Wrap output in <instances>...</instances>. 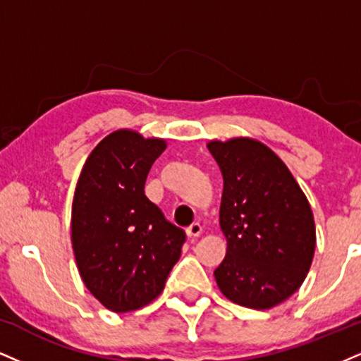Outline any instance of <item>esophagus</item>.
Here are the masks:
<instances>
[{"instance_id": "esophagus-1", "label": "esophagus", "mask_w": 361, "mask_h": 361, "mask_svg": "<svg viewBox=\"0 0 361 361\" xmlns=\"http://www.w3.org/2000/svg\"><path fill=\"white\" fill-rule=\"evenodd\" d=\"M185 233H188V235H189L190 239L199 238V235H201V233H202V226L199 224V222H194L192 226H189V228L185 229Z\"/></svg>"}]
</instances>
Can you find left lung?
Masks as SVG:
<instances>
[{"label": "left lung", "instance_id": "left-lung-1", "mask_svg": "<svg viewBox=\"0 0 361 361\" xmlns=\"http://www.w3.org/2000/svg\"><path fill=\"white\" fill-rule=\"evenodd\" d=\"M219 164V221L228 239L214 271L228 300L268 310L288 300L308 274L317 246L310 202L273 150L252 139L209 142Z\"/></svg>", "mask_w": 361, "mask_h": 361}]
</instances>
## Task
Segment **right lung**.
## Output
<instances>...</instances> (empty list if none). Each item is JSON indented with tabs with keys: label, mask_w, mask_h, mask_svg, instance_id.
<instances>
[{
	"label": "right lung",
	"mask_w": 361,
	"mask_h": 361,
	"mask_svg": "<svg viewBox=\"0 0 361 361\" xmlns=\"http://www.w3.org/2000/svg\"><path fill=\"white\" fill-rule=\"evenodd\" d=\"M166 142L132 130L88 155L72 206V244L83 283L115 313L157 298L185 243L184 229L147 199L144 184Z\"/></svg>",
	"instance_id": "1"
}]
</instances>
